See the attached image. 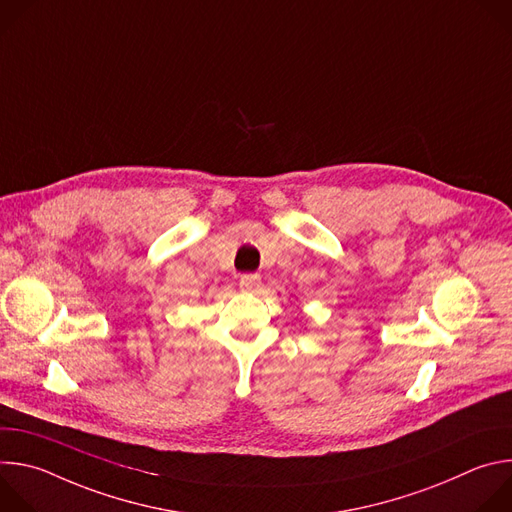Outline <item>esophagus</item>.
<instances>
[{"instance_id":"1","label":"esophagus","mask_w":512,"mask_h":512,"mask_svg":"<svg viewBox=\"0 0 512 512\" xmlns=\"http://www.w3.org/2000/svg\"><path fill=\"white\" fill-rule=\"evenodd\" d=\"M239 285H241L245 291H255V289L261 285V277H259L257 273H245V275H241Z\"/></svg>"}]
</instances>
